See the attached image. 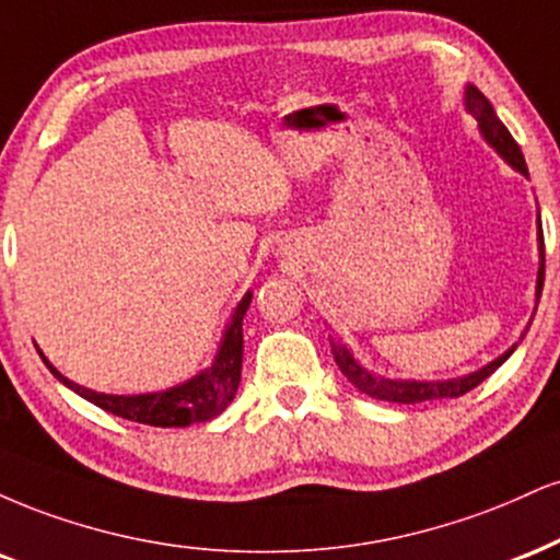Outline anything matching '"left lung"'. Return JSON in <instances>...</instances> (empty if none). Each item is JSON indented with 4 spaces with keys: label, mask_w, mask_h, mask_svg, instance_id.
Here are the masks:
<instances>
[{
    "label": "left lung",
    "mask_w": 560,
    "mask_h": 560,
    "mask_svg": "<svg viewBox=\"0 0 560 560\" xmlns=\"http://www.w3.org/2000/svg\"><path fill=\"white\" fill-rule=\"evenodd\" d=\"M464 107L469 112L471 117H475L477 125H479V133H482L485 141L490 143L492 149L498 151V156L505 164H511V167L516 170V173H522L524 177H529V170H527V162H524V154L522 149H518V143L514 141V136L509 133V128L501 122V117L495 115V109H492L490 98L482 94V91L477 89V85L466 83L464 89ZM537 252H540V267H537V285H535V312H537V304H540V295H542V280H545V241H542V222H540V214H537ZM532 325V319H529ZM529 330V327H527ZM527 330L522 332V338L516 340L514 346L509 348V351H503L501 357L492 359L490 364H485L482 370L477 372H469V374H462V377H448V380H398V377H385V374L380 372H372L366 370L361 361L353 357V351L348 348L343 340H332V357H335V364L340 366V372L346 374L348 383L353 387H359L361 393H366L370 398H377V400H387V404H424V400H438V398H458L464 396V393H469L471 387H477L482 380H488L492 372L498 370V366L503 364L505 359L511 357V353L516 351V346L522 343L524 335Z\"/></svg>",
    "instance_id": "left-lung-1"
}]
</instances>
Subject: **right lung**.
<instances>
[{
	"label": "right lung",
	"instance_id": "1",
	"mask_svg": "<svg viewBox=\"0 0 560 560\" xmlns=\"http://www.w3.org/2000/svg\"><path fill=\"white\" fill-rule=\"evenodd\" d=\"M248 304H252V291L238 301V306L230 314V322L222 332L220 346L212 364L207 370L186 380V383L167 387L156 393H138V396H112V393H96L91 387H83L65 377L62 372L44 357L38 348V357L44 359L49 370L62 385H68L72 393L91 400L98 409L115 413V417L130 419L149 427H188L194 422H209L220 417L228 409L230 400L235 398L241 383V364H243V317H246Z\"/></svg>",
	"mask_w": 560,
	"mask_h": 560
}]
</instances>
